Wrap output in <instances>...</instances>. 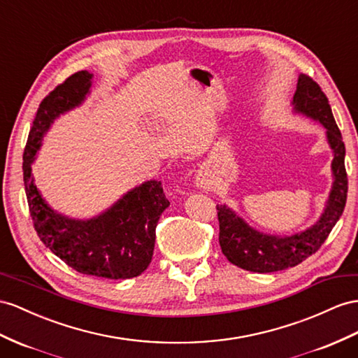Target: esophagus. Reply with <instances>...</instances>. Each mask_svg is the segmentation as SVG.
Wrapping results in <instances>:
<instances>
[{"instance_id": "34e87169", "label": "esophagus", "mask_w": 358, "mask_h": 358, "mask_svg": "<svg viewBox=\"0 0 358 358\" xmlns=\"http://www.w3.org/2000/svg\"><path fill=\"white\" fill-rule=\"evenodd\" d=\"M196 186L198 187H203V189H207L212 186V180H210V177L207 176L206 172H199L198 177H196Z\"/></svg>"}]
</instances>
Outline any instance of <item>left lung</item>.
Returning <instances> with one entry per match:
<instances>
[{
	"label": "left lung",
	"mask_w": 358,
	"mask_h": 358,
	"mask_svg": "<svg viewBox=\"0 0 358 358\" xmlns=\"http://www.w3.org/2000/svg\"><path fill=\"white\" fill-rule=\"evenodd\" d=\"M292 112L319 122L325 128L333 151V185L317 221L295 234H269L251 227L227 204L217 206L219 245L228 262L245 271L268 273L293 268L315 254L342 216L346 204L348 177L345 171V143L334 121L328 98L319 85L299 74Z\"/></svg>",
	"instance_id": "8db88e82"
}]
</instances>
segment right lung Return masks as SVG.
<instances>
[{"label": "right lung", "instance_id": "1", "mask_svg": "<svg viewBox=\"0 0 358 358\" xmlns=\"http://www.w3.org/2000/svg\"><path fill=\"white\" fill-rule=\"evenodd\" d=\"M92 78L94 74L80 71L41 103L24 151L25 194L41 241L68 266L80 273L107 280L133 278L150 266L155 227L169 207L162 182L145 181L99 215L77 219L54 210L42 196L31 173L43 136L60 115L85 103L90 94Z\"/></svg>", "mask_w": 358, "mask_h": 358}]
</instances>
